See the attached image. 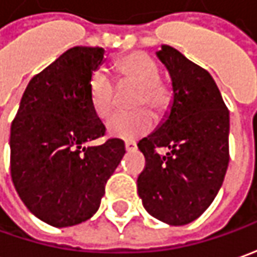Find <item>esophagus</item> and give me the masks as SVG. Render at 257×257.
<instances>
[{
	"mask_svg": "<svg viewBox=\"0 0 257 257\" xmlns=\"http://www.w3.org/2000/svg\"><path fill=\"white\" fill-rule=\"evenodd\" d=\"M125 149H126V151H134V149H137V142H134V141H126V142H125Z\"/></svg>",
	"mask_w": 257,
	"mask_h": 257,
	"instance_id": "esophagus-1",
	"label": "esophagus"
}]
</instances>
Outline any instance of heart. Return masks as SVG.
I'll return each mask as SVG.
<instances>
[{"label":"heart","mask_w":257,"mask_h":257,"mask_svg":"<svg viewBox=\"0 0 257 257\" xmlns=\"http://www.w3.org/2000/svg\"><path fill=\"white\" fill-rule=\"evenodd\" d=\"M115 71L120 86L131 85L138 88L137 106H149L152 111L164 112L171 93L162 85L161 69L155 61L146 54L134 52L128 57L115 62ZM89 103L96 116L102 119L108 118L115 108V85L112 79L102 71H96L89 81ZM154 128V116L148 111L138 113H118L106 123L108 134L119 139H137L146 135Z\"/></svg>","instance_id":"obj_1"}]
</instances>
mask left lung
<instances>
[{
  "mask_svg": "<svg viewBox=\"0 0 257 257\" xmlns=\"http://www.w3.org/2000/svg\"><path fill=\"white\" fill-rule=\"evenodd\" d=\"M173 88L171 111L138 148L145 168L138 193L149 215L172 226L193 222L216 198L229 165V111L206 69L162 45L156 52ZM158 147H168L162 157Z\"/></svg>",
  "mask_w": 257,
  "mask_h": 257,
  "instance_id": "1",
  "label": "left lung"
}]
</instances>
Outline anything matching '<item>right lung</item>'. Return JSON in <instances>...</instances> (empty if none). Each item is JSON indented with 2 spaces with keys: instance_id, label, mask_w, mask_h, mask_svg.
I'll use <instances>...</instances> for the list:
<instances>
[{
  "instance_id": "obj_1",
  "label": "right lung",
  "mask_w": 257,
  "mask_h": 257,
  "mask_svg": "<svg viewBox=\"0 0 257 257\" xmlns=\"http://www.w3.org/2000/svg\"><path fill=\"white\" fill-rule=\"evenodd\" d=\"M105 49L74 47L32 78L11 125V178L24 205L55 227L95 215L105 183L125 155L89 103V81Z\"/></svg>"
}]
</instances>
